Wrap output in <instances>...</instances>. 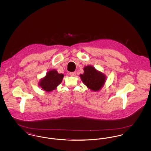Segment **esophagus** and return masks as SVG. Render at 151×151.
Listing matches in <instances>:
<instances>
[{"label":"esophagus","mask_w":151,"mask_h":151,"mask_svg":"<svg viewBox=\"0 0 151 151\" xmlns=\"http://www.w3.org/2000/svg\"><path fill=\"white\" fill-rule=\"evenodd\" d=\"M70 75H71V76H75V75H76V72H70Z\"/></svg>","instance_id":"esophagus-1"}]
</instances>
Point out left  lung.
Segmentation results:
<instances>
[{"label": "left lung", "mask_w": 151, "mask_h": 151, "mask_svg": "<svg viewBox=\"0 0 151 151\" xmlns=\"http://www.w3.org/2000/svg\"><path fill=\"white\" fill-rule=\"evenodd\" d=\"M84 71V73L80 75L83 83L92 91H99L105 83V75L91 65L85 67Z\"/></svg>", "instance_id": "8db88e82"}]
</instances>
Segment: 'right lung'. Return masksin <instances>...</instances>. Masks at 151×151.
<instances>
[{
  "label": "right lung",
  "instance_id": "right-lung-1",
  "mask_svg": "<svg viewBox=\"0 0 151 151\" xmlns=\"http://www.w3.org/2000/svg\"><path fill=\"white\" fill-rule=\"evenodd\" d=\"M64 75L58 73L55 70L49 71L45 78L41 79L39 85L46 92H51L56 89L62 81Z\"/></svg>",
  "mask_w": 151,
  "mask_h": 151
}]
</instances>
